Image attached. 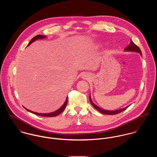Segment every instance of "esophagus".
<instances>
[{
    "label": "esophagus",
    "mask_w": 157,
    "mask_h": 157,
    "mask_svg": "<svg viewBox=\"0 0 157 157\" xmlns=\"http://www.w3.org/2000/svg\"><path fill=\"white\" fill-rule=\"evenodd\" d=\"M88 77H90V76L88 75V74H86V73L83 74V78L84 79H88Z\"/></svg>",
    "instance_id": "1"
}]
</instances>
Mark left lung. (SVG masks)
I'll return each instance as SVG.
<instances>
[{"label": "left lung", "mask_w": 157, "mask_h": 157, "mask_svg": "<svg viewBox=\"0 0 157 157\" xmlns=\"http://www.w3.org/2000/svg\"><path fill=\"white\" fill-rule=\"evenodd\" d=\"M125 51H134V52H139L140 54H141V51L140 49V48L137 46V45H135L134 43L131 41V44L128 46V47H126L125 48ZM90 102L91 103V105L100 112H101V113H104V114H107V115H115V114H117V113H119L120 112L124 111L126 109H127L129 106H127L123 109H119V110H117V111H106V110H103V109H100V108H98V106H97L95 104H94V103L91 100V98H90Z\"/></svg>", "instance_id": "left-lung-1"}]
</instances>
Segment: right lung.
Returning a JSON list of instances; mask_svg holds the SVG:
<instances>
[{"label":"right lung","mask_w":157,"mask_h":157,"mask_svg":"<svg viewBox=\"0 0 157 157\" xmlns=\"http://www.w3.org/2000/svg\"><path fill=\"white\" fill-rule=\"evenodd\" d=\"M45 37H46V36H42V35H37V36H36L35 37H34L31 39V40L29 42V43L28 44V45L27 46H28L29 45H31V44H32L34 41H35L36 40H37V39H41L45 38ZM67 98H68L67 97V99H66L65 102L64 103V104L63 105V106H62L60 108H59L58 110H57V111H54V112H51V113H37V112L31 111L28 110V109H26V108H25L26 111H29V112H31V113H34V114L39 115V116L48 117H55V116H57V115H59L60 113H62V112L64 111V109H65V108H66V106H67Z\"/></svg>","instance_id":"right-lung-1"}]
</instances>
